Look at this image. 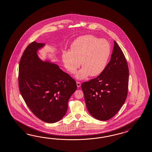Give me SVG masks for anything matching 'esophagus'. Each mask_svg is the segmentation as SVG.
Masks as SVG:
<instances>
[{
    "label": "esophagus",
    "instance_id": "34e87169",
    "mask_svg": "<svg viewBox=\"0 0 152 152\" xmlns=\"http://www.w3.org/2000/svg\"><path fill=\"white\" fill-rule=\"evenodd\" d=\"M77 87L79 88L81 86V83L80 82H79V81H77Z\"/></svg>",
    "mask_w": 152,
    "mask_h": 152
}]
</instances>
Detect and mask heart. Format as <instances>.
Here are the masks:
<instances>
[{
	"label": "heart",
	"instance_id": "obj_1",
	"mask_svg": "<svg viewBox=\"0 0 152 152\" xmlns=\"http://www.w3.org/2000/svg\"><path fill=\"white\" fill-rule=\"evenodd\" d=\"M111 53L110 43L93 35L79 37L71 45V51H64L62 61L65 68L72 74L80 66L76 77L79 79L96 77L105 69Z\"/></svg>",
	"mask_w": 152,
	"mask_h": 152
}]
</instances>
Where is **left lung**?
I'll return each mask as SVG.
<instances>
[{"label":"left lung","mask_w":152,"mask_h":152,"mask_svg":"<svg viewBox=\"0 0 152 152\" xmlns=\"http://www.w3.org/2000/svg\"><path fill=\"white\" fill-rule=\"evenodd\" d=\"M111 58L97 77L82 83L85 103L92 117L99 120L113 118L123 105L129 85V67L120 47L114 41Z\"/></svg>","instance_id":"left-lung-1"}]
</instances>
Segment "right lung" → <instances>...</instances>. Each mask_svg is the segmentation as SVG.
Returning <instances> with one entry per match:
<instances>
[{
    "mask_svg": "<svg viewBox=\"0 0 152 152\" xmlns=\"http://www.w3.org/2000/svg\"><path fill=\"white\" fill-rule=\"evenodd\" d=\"M44 45L33 42L26 48L20 61L18 87L32 113L44 122L53 123L66 114L68 100L77 86L57 65L39 59L37 51Z\"/></svg>",
    "mask_w": 152,
    "mask_h": 152,
    "instance_id": "1",
    "label": "right lung"
}]
</instances>
